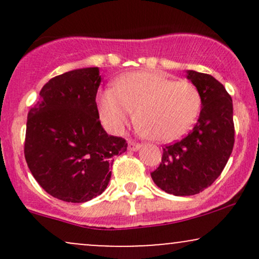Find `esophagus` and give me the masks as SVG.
I'll return each instance as SVG.
<instances>
[{
    "instance_id": "esophagus-1",
    "label": "esophagus",
    "mask_w": 259,
    "mask_h": 259,
    "mask_svg": "<svg viewBox=\"0 0 259 259\" xmlns=\"http://www.w3.org/2000/svg\"><path fill=\"white\" fill-rule=\"evenodd\" d=\"M140 147H141V145H140L139 142L133 141V140H129V141H127V148H129L130 151H138Z\"/></svg>"
}]
</instances>
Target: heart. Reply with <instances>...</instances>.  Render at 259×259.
<instances>
[{"label":"heart","mask_w":259,"mask_h":259,"mask_svg":"<svg viewBox=\"0 0 259 259\" xmlns=\"http://www.w3.org/2000/svg\"><path fill=\"white\" fill-rule=\"evenodd\" d=\"M99 107L101 117L113 132H121L136 112L141 133L158 141H170L195 123L201 97L185 80L173 81L159 72H136L121 76L113 90L103 91Z\"/></svg>","instance_id":"obj_1"}]
</instances>
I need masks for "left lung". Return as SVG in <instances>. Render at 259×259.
I'll return each instance as SVG.
<instances>
[{
    "label": "left lung",
    "instance_id": "left-lung-1",
    "mask_svg": "<svg viewBox=\"0 0 259 259\" xmlns=\"http://www.w3.org/2000/svg\"><path fill=\"white\" fill-rule=\"evenodd\" d=\"M197 88L202 108L197 123L184 139L163 148L162 162L151 173L157 186L175 196L200 194L214 183L233 152V100L209 74L187 70Z\"/></svg>",
    "mask_w": 259,
    "mask_h": 259
}]
</instances>
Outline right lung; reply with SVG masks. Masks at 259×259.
Masks as SVG:
<instances>
[{
  "label": "right lung",
  "instance_id": "obj_1",
  "mask_svg": "<svg viewBox=\"0 0 259 259\" xmlns=\"http://www.w3.org/2000/svg\"><path fill=\"white\" fill-rule=\"evenodd\" d=\"M100 82L96 67L55 76L28 113L26 164L38 185L58 200L82 203L102 194L114 156L126 151L125 140L101 125Z\"/></svg>",
  "mask_w": 259,
  "mask_h": 259
}]
</instances>
